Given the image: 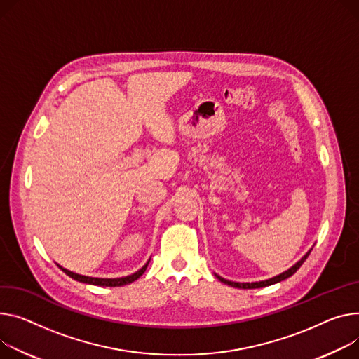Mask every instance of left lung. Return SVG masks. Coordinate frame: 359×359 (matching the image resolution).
<instances>
[{"label":"left lung","instance_id":"left-lung-1","mask_svg":"<svg viewBox=\"0 0 359 359\" xmlns=\"http://www.w3.org/2000/svg\"><path fill=\"white\" fill-rule=\"evenodd\" d=\"M310 251L312 250H309L297 262L294 266H292L289 270H285V271H283L281 274H278V276H274V277H271V278H269V280H262V281H254V283H236V281H229V280H225L224 277H221V276H218V274H215L217 276V278L221 281V283H224V284H228V285H232V287H235V289H259V287H267V285H271V284H276V283H280V281H283V280H285V278H289V277H292L300 267H302V264L304 262V259L309 257V254H310Z\"/></svg>","mask_w":359,"mask_h":359}]
</instances>
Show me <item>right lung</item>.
<instances>
[{
  "label": "right lung",
  "instance_id": "1",
  "mask_svg": "<svg viewBox=\"0 0 359 359\" xmlns=\"http://www.w3.org/2000/svg\"><path fill=\"white\" fill-rule=\"evenodd\" d=\"M149 262H150V259L138 271H135V273H133L130 276H126V277H118V278L89 277V276H82V274H78V273H74V271H69V270L63 269L62 266H59V267L62 269V271H65L69 277H72V278L76 280V281H81V283H85V284H92V285H102V287H119V285H126V284H130V283L135 281L137 278H140L142 274H144V271L149 267Z\"/></svg>",
  "mask_w": 359,
  "mask_h": 359
}]
</instances>
